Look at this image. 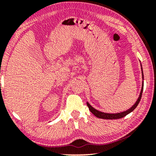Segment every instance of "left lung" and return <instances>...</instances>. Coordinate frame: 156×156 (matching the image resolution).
Instances as JSON below:
<instances>
[{"mask_svg":"<svg viewBox=\"0 0 156 156\" xmlns=\"http://www.w3.org/2000/svg\"><path fill=\"white\" fill-rule=\"evenodd\" d=\"M140 66H141V71H142V79L144 80V73H143V69H142V65L140 64ZM143 90H144V81L142 82V87H141V90H140V95L138 97L137 101H136V103L133 104V106H131V108L127 109L126 111H124V112H120V113H116V114H108V113H104V112H101L100 111H98L92 107L90 104H89L88 102H87V106L89 107V109L90 110V112L92 113V114L94 115L95 116H97V118L99 119H121L123 117H124L128 115L130 113L133 112V111L135 109V108L137 107L138 104H139V102L140 101V99H141L142 97V93H143Z\"/></svg>","mask_w":156,"mask_h":156,"instance_id":"1","label":"left lung"}]
</instances>
